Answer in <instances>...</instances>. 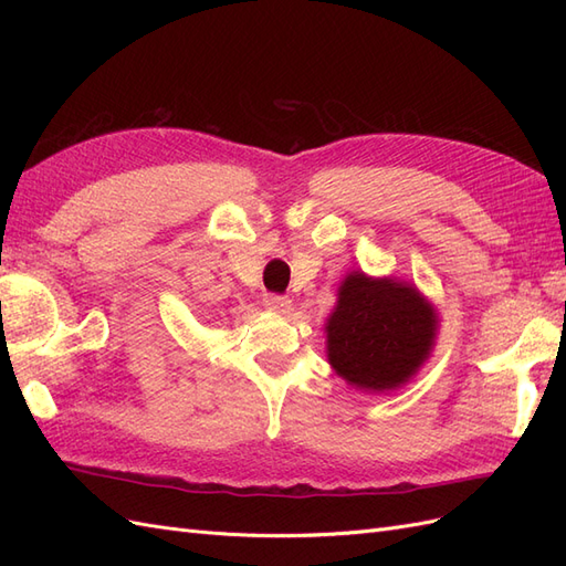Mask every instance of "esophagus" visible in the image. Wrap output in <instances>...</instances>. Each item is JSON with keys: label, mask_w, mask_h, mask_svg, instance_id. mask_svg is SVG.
I'll return each mask as SVG.
<instances>
[{"label": "esophagus", "mask_w": 566, "mask_h": 566, "mask_svg": "<svg viewBox=\"0 0 566 566\" xmlns=\"http://www.w3.org/2000/svg\"><path fill=\"white\" fill-rule=\"evenodd\" d=\"M262 302H264L266 310H271V312H279V314H285V312L290 310V302H293V300H290L287 295H279V293H266Z\"/></svg>", "instance_id": "1"}]
</instances>
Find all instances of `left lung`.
<instances>
[{"label": "left lung", "mask_w": 566, "mask_h": 566, "mask_svg": "<svg viewBox=\"0 0 566 566\" xmlns=\"http://www.w3.org/2000/svg\"><path fill=\"white\" fill-rule=\"evenodd\" d=\"M328 361L347 382L385 391L403 385L427 358L437 316L416 287L349 273L328 318Z\"/></svg>", "instance_id": "obj_1"}]
</instances>
